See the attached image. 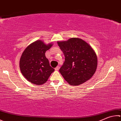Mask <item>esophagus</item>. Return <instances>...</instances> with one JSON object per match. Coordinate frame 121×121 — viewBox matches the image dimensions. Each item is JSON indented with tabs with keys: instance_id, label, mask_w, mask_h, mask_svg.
I'll list each match as a JSON object with an SVG mask.
<instances>
[{
	"instance_id": "obj_1",
	"label": "esophagus",
	"mask_w": 121,
	"mask_h": 121,
	"mask_svg": "<svg viewBox=\"0 0 121 121\" xmlns=\"http://www.w3.org/2000/svg\"><path fill=\"white\" fill-rule=\"evenodd\" d=\"M59 69V66H57L56 68H55V70H56V71H58Z\"/></svg>"
}]
</instances>
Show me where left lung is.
I'll use <instances>...</instances> for the list:
<instances>
[{
  "label": "left lung",
  "instance_id": "8db88e82",
  "mask_svg": "<svg viewBox=\"0 0 121 121\" xmlns=\"http://www.w3.org/2000/svg\"><path fill=\"white\" fill-rule=\"evenodd\" d=\"M57 43L65 56L59 70L65 80L70 85L78 86L90 79L97 66V56L91 46L75 38Z\"/></svg>",
  "mask_w": 121,
  "mask_h": 121
}]
</instances>
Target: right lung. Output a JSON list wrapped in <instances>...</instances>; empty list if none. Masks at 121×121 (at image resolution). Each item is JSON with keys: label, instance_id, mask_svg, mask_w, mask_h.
<instances>
[{"label": "right lung", "instance_id": "obj_1", "mask_svg": "<svg viewBox=\"0 0 121 121\" xmlns=\"http://www.w3.org/2000/svg\"><path fill=\"white\" fill-rule=\"evenodd\" d=\"M37 40L30 44L23 52L19 61V68L23 76L28 82L41 85L47 82L54 71L46 58L45 52L52 46Z\"/></svg>", "mask_w": 121, "mask_h": 121}]
</instances>
